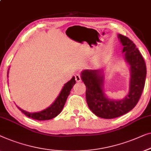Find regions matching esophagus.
Returning <instances> with one entry per match:
<instances>
[{
    "mask_svg": "<svg viewBox=\"0 0 151 151\" xmlns=\"http://www.w3.org/2000/svg\"><path fill=\"white\" fill-rule=\"evenodd\" d=\"M75 79L77 82H82V79H81V77L79 74H76L75 76Z\"/></svg>",
    "mask_w": 151,
    "mask_h": 151,
    "instance_id": "obj_1",
    "label": "esophagus"
}]
</instances>
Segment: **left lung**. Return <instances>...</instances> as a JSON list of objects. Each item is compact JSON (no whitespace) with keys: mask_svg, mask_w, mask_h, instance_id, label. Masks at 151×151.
<instances>
[{"mask_svg":"<svg viewBox=\"0 0 151 151\" xmlns=\"http://www.w3.org/2000/svg\"><path fill=\"white\" fill-rule=\"evenodd\" d=\"M123 46L124 60L130 65L129 91L121 100L110 99L104 92V75L101 69L84 70L81 78L86 87V99L88 108L96 116L106 119L121 116L132 110L138 102L145 84L146 67L136 45L127 37L118 35Z\"/></svg>","mask_w":151,"mask_h":151,"instance_id":"left-lung-1","label":"left lung"}]
</instances>
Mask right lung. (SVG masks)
I'll use <instances>...</instances> for the list:
<instances>
[{
	"label": "right lung",
	"instance_id": "obj_1",
	"mask_svg": "<svg viewBox=\"0 0 151 151\" xmlns=\"http://www.w3.org/2000/svg\"><path fill=\"white\" fill-rule=\"evenodd\" d=\"M75 84V77H73L71 79V80H69L68 82H67L64 85L60 94L58 95L57 98H56L53 104L44 110L41 111V112H39L30 113L22 110V109L19 108L18 106H17V108L22 112L24 114L27 116L32 118V119L38 120V121H45V120H50L53 119V118L56 117V116H58L61 112L63 107L65 106V102L67 101V97H68L69 94H70L71 88H73V85Z\"/></svg>",
	"mask_w": 151,
	"mask_h": 151
}]
</instances>
